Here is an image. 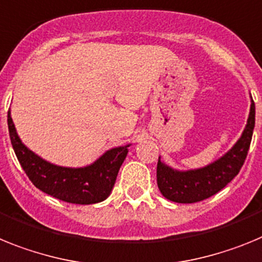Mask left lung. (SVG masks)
Wrapping results in <instances>:
<instances>
[{
    "mask_svg": "<svg viewBox=\"0 0 262 262\" xmlns=\"http://www.w3.org/2000/svg\"><path fill=\"white\" fill-rule=\"evenodd\" d=\"M254 115L256 111L252 100L247 126L235 146L222 158L206 167L178 171L158 159L157 183L161 194L175 203H196L212 196L226 187L238 174L245 162L254 129Z\"/></svg>",
    "mask_w": 262,
    "mask_h": 262,
    "instance_id": "8db88e82",
    "label": "left lung"
}]
</instances>
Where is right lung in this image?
Masks as SVG:
<instances>
[{
	"label": "right lung",
	"instance_id": "add662e5",
	"mask_svg": "<svg viewBox=\"0 0 262 262\" xmlns=\"http://www.w3.org/2000/svg\"><path fill=\"white\" fill-rule=\"evenodd\" d=\"M8 125L15 156L36 188L75 204L99 203L109 196L118 170L126 158L129 145L108 150L87 167L71 169L52 165L27 149L18 137L10 112H8Z\"/></svg>",
	"mask_w": 262,
	"mask_h": 262
}]
</instances>
